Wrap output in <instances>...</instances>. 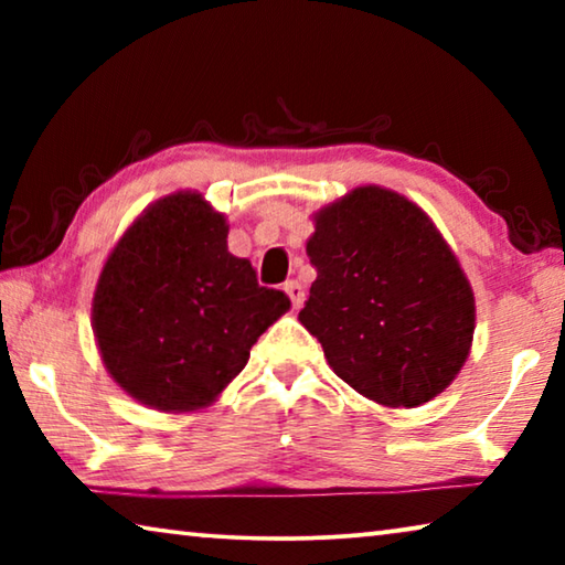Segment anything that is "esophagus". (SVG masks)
I'll use <instances>...</instances> for the list:
<instances>
[{"mask_svg":"<svg viewBox=\"0 0 565 565\" xmlns=\"http://www.w3.org/2000/svg\"><path fill=\"white\" fill-rule=\"evenodd\" d=\"M284 291L289 294V299H291V303H294V309H301V306H303V299H306L303 286H301L299 281H286V284H284Z\"/></svg>","mask_w":565,"mask_h":565,"instance_id":"obj_1","label":"esophagus"}]
</instances>
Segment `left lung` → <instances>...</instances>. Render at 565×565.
<instances>
[{
  "label": "left lung",
  "instance_id": "8db88e82",
  "mask_svg": "<svg viewBox=\"0 0 565 565\" xmlns=\"http://www.w3.org/2000/svg\"><path fill=\"white\" fill-rule=\"evenodd\" d=\"M299 321L333 374L388 408L441 394L471 353L476 299L451 246L398 191L356 186L313 214Z\"/></svg>",
  "mask_w": 565,
  "mask_h": 565
}]
</instances>
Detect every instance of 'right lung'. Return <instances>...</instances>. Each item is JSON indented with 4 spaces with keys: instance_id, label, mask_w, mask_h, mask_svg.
Listing matches in <instances>:
<instances>
[{
    "instance_id": "right-lung-1",
    "label": "right lung",
    "mask_w": 565,
    "mask_h": 565,
    "mask_svg": "<svg viewBox=\"0 0 565 565\" xmlns=\"http://www.w3.org/2000/svg\"><path fill=\"white\" fill-rule=\"evenodd\" d=\"M226 236V216L204 194L174 191L134 218L102 266L94 341L114 384L147 408L212 406L289 311V296L259 286Z\"/></svg>"
}]
</instances>
